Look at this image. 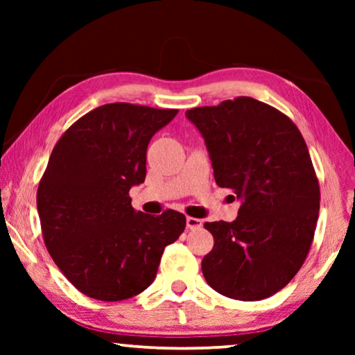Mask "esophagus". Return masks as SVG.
Masks as SVG:
<instances>
[{
	"label": "esophagus",
	"mask_w": 355,
	"mask_h": 355,
	"mask_svg": "<svg viewBox=\"0 0 355 355\" xmlns=\"http://www.w3.org/2000/svg\"><path fill=\"white\" fill-rule=\"evenodd\" d=\"M186 227H188L189 230H194V228H200L202 227V220L197 219V218H191V216H188V218H186Z\"/></svg>",
	"instance_id": "34e87169"
}]
</instances>
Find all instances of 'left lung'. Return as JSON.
<instances>
[{
	"label": "left lung",
	"instance_id": "left-lung-1",
	"mask_svg": "<svg viewBox=\"0 0 355 355\" xmlns=\"http://www.w3.org/2000/svg\"><path fill=\"white\" fill-rule=\"evenodd\" d=\"M205 139L214 180L243 203L233 222H205L207 284L227 297L261 300L288 285L313 243L320 182L293 120L252 97L186 111Z\"/></svg>",
	"mask_w": 355,
	"mask_h": 355
}]
</instances>
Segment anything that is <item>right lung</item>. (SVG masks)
<instances>
[{
    "label": "right lung",
    "instance_id": "right-lung-1",
    "mask_svg": "<svg viewBox=\"0 0 355 355\" xmlns=\"http://www.w3.org/2000/svg\"><path fill=\"white\" fill-rule=\"evenodd\" d=\"M178 110L110 103L84 114L53 148L37 189L42 235L78 291L106 302L142 293L184 214L135 211L130 188L146 180L152 136Z\"/></svg>",
    "mask_w": 355,
    "mask_h": 355
}]
</instances>
